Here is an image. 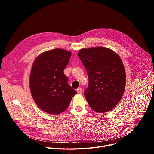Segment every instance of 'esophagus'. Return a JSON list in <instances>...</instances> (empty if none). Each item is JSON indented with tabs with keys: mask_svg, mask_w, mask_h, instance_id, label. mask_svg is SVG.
<instances>
[{
	"mask_svg": "<svg viewBox=\"0 0 154 154\" xmlns=\"http://www.w3.org/2000/svg\"><path fill=\"white\" fill-rule=\"evenodd\" d=\"M77 93H78L80 94V93H82V89L81 88H79L78 89H77Z\"/></svg>",
	"mask_w": 154,
	"mask_h": 154,
	"instance_id": "1",
	"label": "esophagus"
}]
</instances>
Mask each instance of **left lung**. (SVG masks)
Here are the masks:
<instances>
[{
    "label": "left lung",
    "instance_id": "obj_1",
    "mask_svg": "<svg viewBox=\"0 0 154 154\" xmlns=\"http://www.w3.org/2000/svg\"><path fill=\"white\" fill-rule=\"evenodd\" d=\"M78 56L88 76V86L84 92L94 111H111L123 96L126 83L125 71L119 56L103 47L80 49Z\"/></svg>",
    "mask_w": 154,
    "mask_h": 154
}]
</instances>
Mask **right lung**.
I'll return each instance as SVG.
<instances>
[{
  "label": "right lung",
  "mask_w": 154,
  "mask_h": 154,
  "mask_svg": "<svg viewBox=\"0 0 154 154\" xmlns=\"http://www.w3.org/2000/svg\"><path fill=\"white\" fill-rule=\"evenodd\" d=\"M71 56L69 51L55 49L39 55L33 64L30 76L31 94L38 107L47 113H61L77 94L63 72Z\"/></svg>",
  "instance_id": "add662e5"
}]
</instances>
